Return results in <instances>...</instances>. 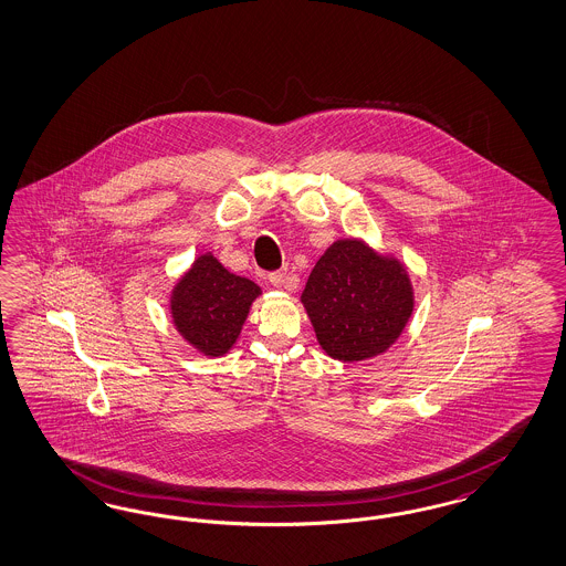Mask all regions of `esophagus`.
<instances>
[{
    "instance_id": "obj_1",
    "label": "esophagus",
    "mask_w": 566,
    "mask_h": 566,
    "mask_svg": "<svg viewBox=\"0 0 566 566\" xmlns=\"http://www.w3.org/2000/svg\"><path fill=\"white\" fill-rule=\"evenodd\" d=\"M268 280H270V284L272 286H284V282H286V273L284 272H273L268 275Z\"/></svg>"
}]
</instances>
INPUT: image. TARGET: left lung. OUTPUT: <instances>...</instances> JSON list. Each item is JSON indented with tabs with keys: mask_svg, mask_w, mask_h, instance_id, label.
<instances>
[{
	"mask_svg": "<svg viewBox=\"0 0 566 566\" xmlns=\"http://www.w3.org/2000/svg\"><path fill=\"white\" fill-rule=\"evenodd\" d=\"M301 301L322 349L343 363L384 354L412 314L407 270L360 240H339L319 256Z\"/></svg>",
	"mask_w": 566,
	"mask_h": 566,
	"instance_id": "obj_1",
	"label": "left lung"
}]
</instances>
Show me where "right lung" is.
Listing matches in <instances>:
<instances>
[{
	"mask_svg": "<svg viewBox=\"0 0 566 566\" xmlns=\"http://www.w3.org/2000/svg\"><path fill=\"white\" fill-rule=\"evenodd\" d=\"M259 294L261 289L252 280L227 272L212 254H202L172 293V319L202 354L223 356L238 339Z\"/></svg>",
	"mask_w": 566,
	"mask_h": 566,
	"instance_id": "right-lung-1",
	"label": "right lung"
}]
</instances>
